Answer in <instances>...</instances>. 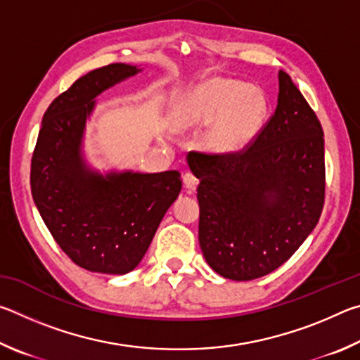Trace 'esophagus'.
Segmentation results:
<instances>
[{"label": "esophagus", "instance_id": "34e87169", "mask_svg": "<svg viewBox=\"0 0 360 360\" xmlns=\"http://www.w3.org/2000/svg\"><path fill=\"white\" fill-rule=\"evenodd\" d=\"M182 182H184V187L187 188V192H193L198 186V178L193 173L187 172L182 176Z\"/></svg>", "mask_w": 360, "mask_h": 360}]
</instances>
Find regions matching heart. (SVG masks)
<instances>
[{
    "label": "heart",
    "instance_id": "obj_1",
    "mask_svg": "<svg viewBox=\"0 0 360 360\" xmlns=\"http://www.w3.org/2000/svg\"><path fill=\"white\" fill-rule=\"evenodd\" d=\"M266 109V96L259 87L238 79L211 77L176 101L172 117L178 129L210 125L203 138L205 148L231 155L257 138Z\"/></svg>",
    "mask_w": 360,
    "mask_h": 360
}]
</instances>
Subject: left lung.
Listing matches in <instances>:
<instances>
[{
  "mask_svg": "<svg viewBox=\"0 0 360 360\" xmlns=\"http://www.w3.org/2000/svg\"><path fill=\"white\" fill-rule=\"evenodd\" d=\"M275 114L246 149L191 152L200 179L198 241L208 265L251 281L290 259L318 224L326 193L324 131L288 72Z\"/></svg>",
  "mask_w": 360,
  "mask_h": 360,
  "instance_id": "8db88e82",
  "label": "left lung"
}]
</instances>
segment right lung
<instances>
[{
  "label": "right lung",
  "mask_w": 360,
  "mask_h": 360,
  "mask_svg": "<svg viewBox=\"0 0 360 360\" xmlns=\"http://www.w3.org/2000/svg\"><path fill=\"white\" fill-rule=\"evenodd\" d=\"M141 71L112 63L79 77L51 103L32 158V195L53 240L76 265L106 275L138 266L181 192L179 172L101 174L85 163L82 139L95 98Z\"/></svg>",
  "instance_id": "1"
}]
</instances>
